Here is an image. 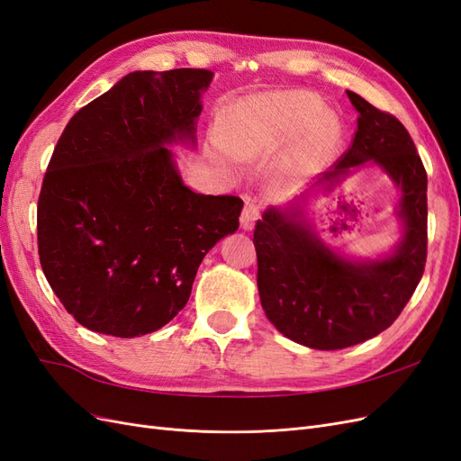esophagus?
I'll list each match as a JSON object with an SVG mask.
<instances>
[{"label":"esophagus","instance_id":"obj_1","mask_svg":"<svg viewBox=\"0 0 461 461\" xmlns=\"http://www.w3.org/2000/svg\"><path fill=\"white\" fill-rule=\"evenodd\" d=\"M258 215H259L258 205L246 202V205L242 209V215H240V227L244 230H252L254 225H256V221H258Z\"/></svg>","mask_w":461,"mask_h":461}]
</instances>
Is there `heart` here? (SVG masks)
<instances>
[{"label": "heart", "mask_w": 461, "mask_h": 461, "mask_svg": "<svg viewBox=\"0 0 461 461\" xmlns=\"http://www.w3.org/2000/svg\"><path fill=\"white\" fill-rule=\"evenodd\" d=\"M323 105L308 92L258 94L236 104L217 129V142L229 158L249 163L269 156L290 136L315 120L303 140L286 161L285 169L302 175L334 138L330 117H319Z\"/></svg>", "instance_id": "heart-1"}]
</instances>
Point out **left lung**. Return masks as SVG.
Returning <instances> with one entry per match:
<instances>
[{"instance_id":"1","label":"left lung","mask_w":461,"mask_h":461,"mask_svg":"<svg viewBox=\"0 0 461 461\" xmlns=\"http://www.w3.org/2000/svg\"><path fill=\"white\" fill-rule=\"evenodd\" d=\"M346 94L359 113L357 131L317 185L332 190L361 167H379L400 190L396 248L376 259L344 258L321 240L302 198L269 207L254 230L265 315L286 339L315 350H342L393 325L420 285L427 259V173L411 136L394 115L356 92Z\"/></svg>"}]
</instances>
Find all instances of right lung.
Segmentation results:
<instances>
[{
	"instance_id": "right-lung-1",
	"label": "right lung",
	"mask_w": 461,
	"mask_h": 461,
	"mask_svg": "<svg viewBox=\"0 0 461 461\" xmlns=\"http://www.w3.org/2000/svg\"><path fill=\"white\" fill-rule=\"evenodd\" d=\"M207 68L134 71L78 109L38 198V254L82 327L153 332L185 308L205 254L244 202L185 186L169 146H196Z\"/></svg>"
}]
</instances>
